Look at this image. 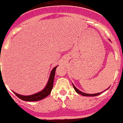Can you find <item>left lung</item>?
Here are the masks:
<instances>
[{
    "mask_svg": "<svg viewBox=\"0 0 123 123\" xmlns=\"http://www.w3.org/2000/svg\"><path fill=\"white\" fill-rule=\"evenodd\" d=\"M73 88H74V90L76 91V93H78V94H81L82 96H97V95H99V94H100L101 93H96V94H87V93H83V92H81V91H80L79 90H78L77 88H76V87L74 86V85H73ZM103 93V92H102Z\"/></svg>",
    "mask_w": 123,
    "mask_h": 123,
    "instance_id": "1",
    "label": "left lung"
}]
</instances>
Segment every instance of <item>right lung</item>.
Instances as JSON below:
<instances>
[{
	"label": "right lung",
	"mask_w": 123,
	"mask_h": 123,
	"mask_svg": "<svg viewBox=\"0 0 123 123\" xmlns=\"http://www.w3.org/2000/svg\"><path fill=\"white\" fill-rule=\"evenodd\" d=\"M56 67H55L51 72L49 81L47 83V85H46L45 88L42 91H41L39 93H35V94H32V95H30V96H22V95H20V94H18L13 92L14 94L18 98H19L20 99H22L24 101H36L41 100V99L46 98L48 95L50 94L52 88H53V80H54L55 74V70H56Z\"/></svg>",
	"instance_id": "1"
}]
</instances>
